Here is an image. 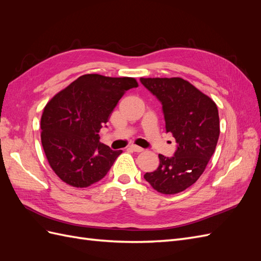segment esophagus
Segmentation results:
<instances>
[{
  "label": "esophagus",
  "mask_w": 261,
  "mask_h": 261,
  "mask_svg": "<svg viewBox=\"0 0 261 261\" xmlns=\"http://www.w3.org/2000/svg\"><path fill=\"white\" fill-rule=\"evenodd\" d=\"M129 148L133 150V151H135V152H141V151H144V148H141V147H139V146H137V145H130Z\"/></svg>",
  "instance_id": "1"
}]
</instances>
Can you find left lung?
Listing matches in <instances>:
<instances>
[{
	"label": "left lung",
	"mask_w": 261,
	"mask_h": 261,
	"mask_svg": "<svg viewBox=\"0 0 261 261\" xmlns=\"http://www.w3.org/2000/svg\"><path fill=\"white\" fill-rule=\"evenodd\" d=\"M140 82L161 102L165 128L177 143L174 155L159 154V167L144 177L161 194L180 193L200 177L215 152L220 135L217 105L180 77Z\"/></svg>",
	"instance_id": "obj_1"
}]
</instances>
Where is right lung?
<instances>
[{"mask_svg":"<svg viewBox=\"0 0 261 261\" xmlns=\"http://www.w3.org/2000/svg\"><path fill=\"white\" fill-rule=\"evenodd\" d=\"M138 83L133 77L86 74L46 103L41 116V143L50 167L73 187L103 178L122 150L101 144L99 132L117 102Z\"/></svg>","mask_w":261,"mask_h":261,"instance_id":"right-lung-1","label":"right lung"}]
</instances>
